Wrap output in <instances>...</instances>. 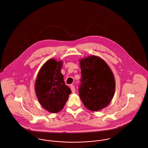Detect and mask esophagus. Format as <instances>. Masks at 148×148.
<instances>
[{
  "label": "esophagus",
  "instance_id": "34e87169",
  "mask_svg": "<svg viewBox=\"0 0 148 148\" xmlns=\"http://www.w3.org/2000/svg\"><path fill=\"white\" fill-rule=\"evenodd\" d=\"M70 89H71V91H72L73 93L75 92V87H74V85H71V86H70Z\"/></svg>",
  "mask_w": 148,
  "mask_h": 148
}]
</instances>
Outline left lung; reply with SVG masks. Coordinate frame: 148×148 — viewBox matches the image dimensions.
Segmentation results:
<instances>
[{
    "mask_svg": "<svg viewBox=\"0 0 148 148\" xmlns=\"http://www.w3.org/2000/svg\"><path fill=\"white\" fill-rule=\"evenodd\" d=\"M79 64L81 99L90 110H101L110 103L114 97L116 89L114 74L106 62L96 56L80 59Z\"/></svg>",
    "mask_w": 148,
    "mask_h": 148,
    "instance_id": "8db88e82",
    "label": "left lung"
}]
</instances>
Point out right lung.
Returning <instances> with one entry per match:
<instances>
[{"label": "right lung", "mask_w": 148, "mask_h": 148, "mask_svg": "<svg viewBox=\"0 0 148 148\" xmlns=\"http://www.w3.org/2000/svg\"><path fill=\"white\" fill-rule=\"evenodd\" d=\"M63 61L47 60L40 69L35 83L36 97L41 106L50 113L60 112L71 92L60 73Z\"/></svg>", "instance_id": "add662e5"}]
</instances>
